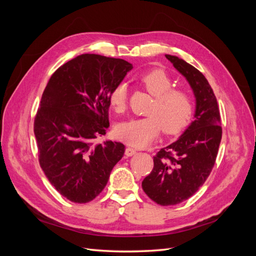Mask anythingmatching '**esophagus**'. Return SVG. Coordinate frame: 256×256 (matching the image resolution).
I'll return each instance as SVG.
<instances>
[{
  "instance_id": "esophagus-1",
  "label": "esophagus",
  "mask_w": 256,
  "mask_h": 256,
  "mask_svg": "<svg viewBox=\"0 0 256 256\" xmlns=\"http://www.w3.org/2000/svg\"><path fill=\"white\" fill-rule=\"evenodd\" d=\"M136 154V150L132 148V147H127L126 150H125V154H126L127 157L134 156V154Z\"/></svg>"
}]
</instances>
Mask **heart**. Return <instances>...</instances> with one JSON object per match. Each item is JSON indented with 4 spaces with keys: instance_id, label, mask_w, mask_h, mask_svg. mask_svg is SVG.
<instances>
[{
    "instance_id": "b5f03b06",
    "label": "heart",
    "mask_w": 256,
    "mask_h": 256,
    "mask_svg": "<svg viewBox=\"0 0 256 256\" xmlns=\"http://www.w3.org/2000/svg\"><path fill=\"white\" fill-rule=\"evenodd\" d=\"M138 81L147 92L154 97L146 118L124 122L116 128V136L122 142L134 147H144L162 132L174 136L182 132L190 124L194 104L189 92L172 88L173 82L162 69H154L142 74ZM128 86L120 83L109 96L111 106L118 113L126 110Z\"/></svg>"
}]
</instances>
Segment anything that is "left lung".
I'll use <instances>...</instances> for the list:
<instances>
[{"label":"left lung","instance_id":"8db88e82","mask_svg":"<svg viewBox=\"0 0 256 256\" xmlns=\"http://www.w3.org/2000/svg\"><path fill=\"white\" fill-rule=\"evenodd\" d=\"M166 58L189 82L196 108V120L176 142L156 154L152 171L142 182L147 196L161 206L180 204L200 189L214 166L222 138L218 102L204 74L180 58Z\"/></svg>","mask_w":256,"mask_h":256}]
</instances>
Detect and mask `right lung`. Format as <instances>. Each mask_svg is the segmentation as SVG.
<instances>
[{"label": "right lung", "mask_w": 256, "mask_h": 256, "mask_svg": "<svg viewBox=\"0 0 256 256\" xmlns=\"http://www.w3.org/2000/svg\"><path fill=\"white\" fill-rule=\"evenodd\" d=\"M132 65L122 58L82 54L58 68L34 120L38 160L56 191L74 203L102 192L125 145L95 138L109 127V96Z\"/></svg>", "instance_id": "right-lung-1"}]
</instances>
